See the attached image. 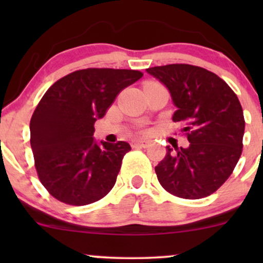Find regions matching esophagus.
<instances>
[{
    "label": "esophagus",
    "mask_w": 263,
    "mask_h": 263,
    "mask_svg": "<svg viewBox=\"0 0 263 263\" xmlns=\"http://www.w3.org/2000/svg\"><path fill=\"white\" fill-rule=\"evenodd\" d=\"M148 146H149V143L146 141H134L132 142V147H134V148H147Z\"/></svg>",
    "instance_id": "34e87169"
}]
</instances>
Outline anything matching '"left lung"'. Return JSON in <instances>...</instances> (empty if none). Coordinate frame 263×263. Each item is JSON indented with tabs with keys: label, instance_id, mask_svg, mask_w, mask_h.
<instances>
[{
	"label": "left lung",
	"instance_id": "1",
	"mask_svg": "<svg viewBox=\"0 0 263 263\" xmlns=\"http://www.w3.org/2000/svg\"><path fill=\"white\" fill-rule=\"evenodd\" d=\"M171 93L173 121L184 125L189 146H167L155 168L161 185L184 199L213 194L231 176L242 152V107L231 87L200 66L170 64L146 69Z\"/></svg>",
	"mask_w": 263,
	"mask_h": 263
}]
</instances>
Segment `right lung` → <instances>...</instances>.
Instances as JSON below:
<instances>
[{"instance_id":"add662e5","label":"right lung","mask_w":263,"mask_h":263,"mask_svg":"<svg viewBox=\"0 0 263 263\" xmlns=\"http://www.w3.org/2000/svg\"><path fill=\"white\" fill-rule=\"evenodd\" d=\"M143 77L127 69H83L53 84L31 119V146L39 180L54 198L70 205L100 200L112 189L127 142L92 137L121 90Z\"/></svg>"}]
</instances>
